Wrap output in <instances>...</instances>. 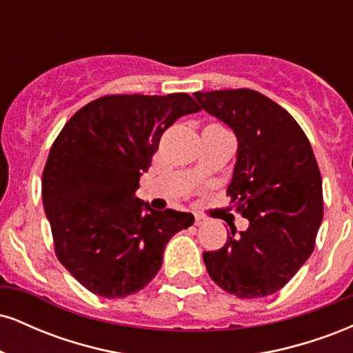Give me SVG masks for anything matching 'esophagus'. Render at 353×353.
<instances>
[{"instance_id": "obj_1", "label": "esophagus", "mask_w": 353, "mask_h": 353, "mask_svg": "<svg viewBox=\"0 0 353 353\" xmlns=\"http://www.w3.org/2000/svg\"><path fill=\"white\" fill-rule=\"evenodd\" d=\"M208 222V219L202 217L201 214H196V225H204Z\"/></svg>"}]
</instances>
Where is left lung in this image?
<instances>
[{"mask_svg":"<svg viewBox=\"0 0 353 353\" xmlns=\"http://www.w3.org/2000/svg\"><path fill=\"white\" fill-rule=\"evenodd\" d=\"M199 108L237 137L228 194L247 230L204 252L214 282L239 299L281 290L305 264L323 217L322 176L305 132L285 109L252 89L194 92Z\"/></svg>","mask_w":353,"mask_h":353,"instance_id":"left-lung-1","label":"left lung"}]
</instances>
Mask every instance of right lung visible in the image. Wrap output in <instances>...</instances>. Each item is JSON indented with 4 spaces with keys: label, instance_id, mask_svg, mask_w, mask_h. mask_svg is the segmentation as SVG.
<instances>
[{
    "label": "right lung",
    "instance_id": "right-lung-1",
    "mask_svg": "<svg viewBox=\"0 0 353 353\" xmlns=\"http://www.w3.org/2000/svg\"><path fill=\"white\" fill-rule=\"evenodd\" d=\"M201 111L185 92L112 94L64 124L43 171V204L59 262L89 292L119 299L156 277L190 212L151 209L136 197L159 139L181 116Z\"/></svg>",
    "mask_w": 353,
    "mask_h": 353
}]
</instances>
